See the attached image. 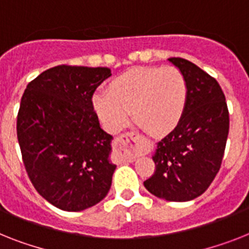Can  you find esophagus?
<instances>
[{
    "mask_svg": "<svg viewBox=\"0 0 249 249\" xmlns=\"http://www.w3.org/2000/svg\"><path fill=\"white\" fill-rule=\"evenodd\" d=\"M116 147L124 154V157L132 161L137 157L147 154L146 146L141 142L140 135L135 132L122 133L116 139Z\"/></svg>",
    "mask_w": 249,
    "mask_h": 249,
    "instance_id": "1",
    "label": "esophagus"
}]
</instances>
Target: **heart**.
Returning a JSON list of instances; mask_svg holds the SVG:
<instances>
[{
	"label": "heart",
	"mask_w": 249,
	"mask_h": 249,
	"mask_svg": "<svg viewBox=\"0 0 249 249\" xmlns=\"http://www.w3.org/2000/svg\"><path fill=\"white\" fill-rule=\"evenodd\" d=\"M188 85L173 66L136 67L113 80L108 91L94 96V107L107 128L117 132L133 121L151 135L176 127L186 108Z\"/></svg>",
	"instance_id": "b5f03b06"
}]
</instances>
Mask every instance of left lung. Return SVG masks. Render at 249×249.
Masks as SVG:
<instances>
[{
	"instance_id": "8db88e82",
	"label": "left lung",
	"mask_w": 249,
	"mask_h": 249,
	"mask_svg": "<svg viewBox=\"0 0 249 249\" xmlns=\"http://www.w3.org/2000/svg\"><path fill=\"white\" fill-rule=\"evenodd\" d=\"M169 62L187 80L186 108L176 128L158 142L153 155L155 172L143 186L159 198L184 202L201 196L220 169L229 112L213 77L184 58L172 57Z\"/></svg>"
}]
</instances>
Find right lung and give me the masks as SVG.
<instances>
[{"instance_id": "add662e5", "label": "right lung", "mask_w": 249, "mask_h": 249, "mask_svg": "<svg viewBox=\"0 0 249 249\" xmlns=\"http://www.w3.org/2000/svg\"><path fill=\"white\" fill-rule=\"evenodd\" d=\"M110 75L107 67L55 66L22 94L16 124L22 161L39 195L61 210H85L109 192L113 137L91 99Z\"/></svg>"}]
</instances>
